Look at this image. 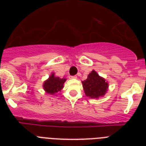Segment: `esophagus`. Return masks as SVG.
Listing matches in <instances>:
<instances>
[{
  "label": "esophagus",
  "mask_w": 146,
  "mask_h": 146,
  "mask_svg": "<svg viewBox=\"0 0 146 146\" xmlns=\"http://www.w3.org/2000/svg\"><path fill=\"white\" fill-rule=\"evenodd\" d=\"M69 78H70V79H76V78H77V76H69Z\"/></svg>",
  "instance_id": "obj_1"
}]
</instances>
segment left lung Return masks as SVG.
I'll use <instances>...</instances> for the list:
<instances>
[{"instance_id": "1", "label": "left lung", "mask_w": 146, "mask_h": 146, "mask_svg": "<svg viewBox=\"0 0 146 146\" xmlns=\"http://www.w3.org/2000/svg\"><path fill=\"white\" fill-rule=\"evenodd\" d=\"M82 83L86 96L94 99L104 96L108 88V82L94 70L88 74L87 79L82 81Z\"/></svg>"}]
</instances>
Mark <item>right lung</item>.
Instances as JSON below:
<instances>
[{"mask_svg":"<svg viewBox=\"0 0 146 146\" xmlns=\"http://www.w3.org/2000/svg\"><path fill=\"white\" fill-rule=\"evenodd\" d=\"M65 81V78L61 79L58 77H55L54 74H52L49 77V79L44 83V89L48 94H54L60 91L64 88V83Z\"/></svg>","mask_w":146,"mask_h":146,"instance_id":"add662e5","label":"right lung"}]
</instances>
